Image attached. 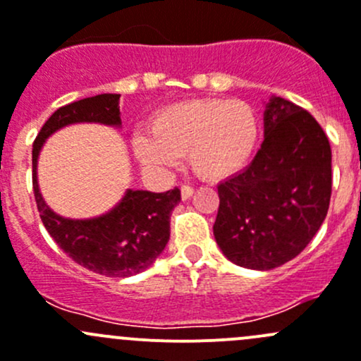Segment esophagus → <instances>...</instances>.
I'll use <instances>...</instances> for the list:
<instances>
[{"mask_svg": "<svg viewBox=\"0 0 361 361\" xmlns=\"http://www.w3.org/2000/svg\"><path fill=\"white\" fill-rule=\"evenodd\" d=\"M192 192H195V189H192L191 185H182V188H180L182 200H189L192 196Z\"/></svg>", "mask_w": 361, "mask_h": 361, "instance_id": "esophagus-1", "label": "esophagus"}]
</instances>
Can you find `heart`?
Here are the masks:
<instances>
[{
  "label": "heart",
  "instance_id": "1",
  "mask_svg": "<svg viewBox=\"0 0 361 361\" xmlns=\"http://www.w3.org/2000/svg\"><path fill=\"white\" fill-rule=\"evenodd\" d=\"M151 135L135 142L147 169L166 170L185 154L191 172L203 180H219L244 169L256 147L259 119L244 99H191L159 110Z\"/></svg>",
  "mask_w": 361,
  "mask_h": 361
}]
</instances>
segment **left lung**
I'll return each mask as SVG.
<instances>
[{
    "instance_id": "8db88e82",
    "label": "left lung",
    "mask_w": 361,
    "mask_h": 361,
    "mask_svg": "<svg viewBox=\"0 0 361 361\" xmlns=\"http://www.w3.org/2000/svg\"><path fill=\"white\" fill-rule=\"evenodd\" d=\"M251 165L217 185V245L235 265L272 270L298 256L326 217L331 149L307 110L272 96Z\"/></svg>"
}]
</instances>
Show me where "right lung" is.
<instances>
[{
  "mask_svg": "<svg viewBox=\"0 0 361 361\" xmlns=\"http://www.w3.org/2000/svg\"><path fill=\"white\" fill-rule=\"evenodd\" d=\"M121 94L105 92L68 103L42 126L33 144V191L42 223L75 263L106 277H130L147 270L170 240V216L180 202L179 189L166 192L126 189L102 216L70 219L45 203L38 185V156L45 140L70 124L94 123L121 128Z\"/></svg>",
  "mask_w": 361,
  "mask_h": 361,
  "instance_id": "add662e5",
  "label": "right lung"
}]
</instances>
